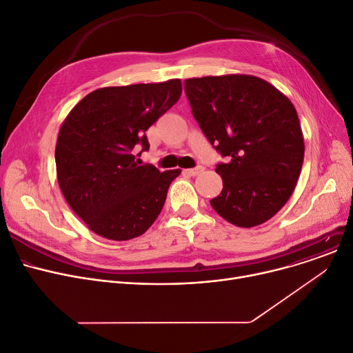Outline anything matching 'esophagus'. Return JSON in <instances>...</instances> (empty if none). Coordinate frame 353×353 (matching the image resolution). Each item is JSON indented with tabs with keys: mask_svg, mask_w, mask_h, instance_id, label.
<instances>
[{
	"mask_svg": "<svg viewBox=\"0 0 353 353\" xmlns=\"http://www.w3.org/2000/svg\"><path fill=\"white\" fill-rule=\"evenodd\" d=\"M202 171H203V167H201V165H198V167H195V168L185 170V172H186V174H190V175H192V176H195V175L201 174Z\"/></svg>",
	"mask_w": 353,
	"mask_h": 353,
	"instance_id": "34e87169",
	"label": "esophagus"
}]
</instances>
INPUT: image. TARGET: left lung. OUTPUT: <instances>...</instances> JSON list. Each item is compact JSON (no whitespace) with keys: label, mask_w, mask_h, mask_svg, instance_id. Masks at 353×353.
Returning <instances> with one entry per match:
<instances>
[{"label":"left lung","mask_w":353,"mask_h":353,"mask_svg":"<svg viewBox=\"0 0 353 353\" xmlns=\"http://www.w3.org/2000/svg\"><path fill=\"white\" fill-rule=\"evenodd\" d=\"M183 85L202 132L226 158L216 165L223 188L211 206L241 228L271 219L291 198L303 163L294 103L254 75L190 78Z\"/></svg>","instance_id":"8db88e82"}]
</instances>
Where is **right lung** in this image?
<instances>
[{
	"mask_svg": "<svg viewBox=\"0 0 353 353\" xmlns=\"http://www.w3.org/2000/svg\"><path fill=\"white\" fill-rule=\"evenodd\" d=\"M181 92V79L99 88L62 122L55 147L59 188L71 210L99 236L128 241L158 218L181 170L159 172L151 163L138 165L134 150H150L145 131Z\"/></svg>",
	"mask_w": 353,
	"mask_h": 353,
	"instance_id": "add662e5",
	"label": "right lung"
}]
</instances>
